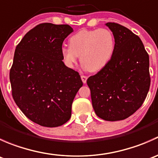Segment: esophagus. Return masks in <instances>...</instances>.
I'll use <instances>...</instances> for the list:
<instances>
[{
    "instance_id": "1",
    "label": "esophagus",
    "mask_w": 158,
    "mask_h": 158,
    "mask_svg": "<svg viewBox=\"0 0 158 158\" xmlns=\"http://www.w3.org/2000/svg\"><path fill=\"white\" fill-rule=\"evenodd\" d=\"M81 79H82V82H83L84 84L86 83V81H87V76H81Z\"/></svg>"
}]
</instances>
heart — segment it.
Segmentation results:
<instances>
[{
	"instance_id": "b5f03b06",
	"label": "heart",
	"mask_w": 158,
	"mask_h": 158,
	"mask_svg": "<svg viewBox=\"0 0 158 158\" xmlns=\"http://www.w3.org/2000/svg\"><path fill=\"white\" fill-rule=\"evenodd\" d=\"M115 40L109 30H82L69 39V48L61 49L63 61L67 67H75L79 60L84 69L96 73L106 67L112 58Z\"/></svg>"
}]
</instances>
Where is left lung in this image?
<instances>
[{"label": "left lung", "mask_w": 158, "mask_h": 158, "mask_svg": "<svg viewBox=\"0 0 158 158\" xmlns=\"http://www.w3.org/2000/svg\"><path fill=\"white\" fill-rule=\"evenodd\" d=\"M106 25L114 35V55L106 67L87 79V85L95 114L115 122L142 106L151 85L149 56L141 39L128 28L115 23Z\"/></svg>", "instance_id": "1"}]
</instances>
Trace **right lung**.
Listing matches in <instances>:
<instances>
[{"mask_svg":"<svg viewBox=\"0 0 158 158\" xmlns=\"http://www.w3.org/2000/svg\"><path fill=\"white\" fill-rule=\"evenodd\" d=\"M72 32L67 24L40 23L16 47L10 71L13 98L22 112L41 126L68 122L82 86L79 73L67 67L61 56L63 41Z\"/></svg>","mask_w":158,"mask_h":158,"instance_id":"add662e5","label":"right lung"}]
</instances>
